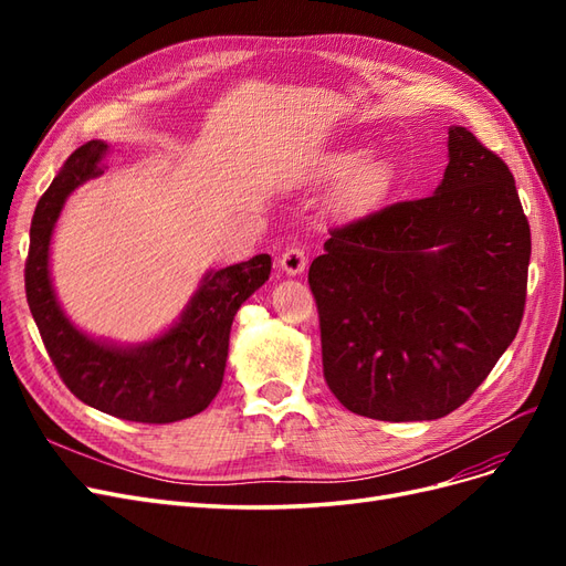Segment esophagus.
I'll use <instances>...</instances> for the list:
<instances>
[{
	"label": "esophagus",
	"mask_w": 566,
	"mask_h": 566,
	"mask_svg": "<svg viewBox=\"0 0 566 566\" xmlns=\"http://www.w3.org/2000/svg\"><path fill=\"white\" fill-rule=\"evenodd\" d=\"M279 262H281V269L290 273V276H300V273L306 269V264H310V254L304 252L302 245H293L281 254Z\"/></svg>",
	"instance_id": "1"
}]
</instances>
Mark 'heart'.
Wrapping results in <instances>:
<instances>
[{"instance_id":"1","label":"heart","mask_w":566,"mask_h":566,"mask_svg":"<svg viewBox=\"0 0 566 566\" xmlns=\"http://www.w3.org/2000/svg\"><path fill=\"white\" fill-rule=\"evenodd\" d=\"M361 160V153H345V156H337L333 167L337 172H347ZM391 184V172L385 163H364L354 169L349 184H347V196L356 205V208H368V205L378 202Z\"/></svg>"}]
</instances>
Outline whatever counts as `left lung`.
I'll return each mask as SVG.
<instances>
[{
  "label": "left lung",
  "instance_id": "left-lung-1",
  "mask_svg": "<svg viewBox=\"0 0 566 566\" xmlns=\"http://www.w3.org/2000/svg\"><path fill=\"white\" fill-rule=\"evenodd\" d=\"M310 266L323 378L356 416L437 420L465 403L515 339L531 229L510 167L465 127L443 181L331 229Z\"/></svg>",
  "mask_w": 566,
  "mask_h": 566
}]
</instances>
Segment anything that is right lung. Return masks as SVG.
I'll list each match as a JSON object with an SVG mask.
<instances>
[{"instance_id":"1","label":"right lung","mask_w":566,"mask_h":566,"mask_svg":"<svg viewBox=\"0 0 566 566\" xmlns=\"http://www.w3.org/2000/svg\"><path fill=\"white\" fill-rule=\"evenodd\" d=\"M108 146H80L42 193L30 224L25 297L59 378L80 401L129 422L167 424L198 416L224 380L233 316L269 281L271 256L205 276L172 331L136 349L101 345L73 328L59 310L49 281V241L65 198L104 175Z\"/></svg>"}]
</instances>
